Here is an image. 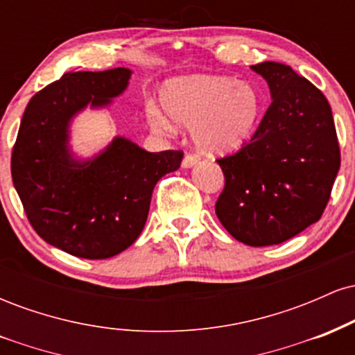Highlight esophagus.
I'll return each mask as SVG.
<instances>
[{
  "instance_id": "obj_1",
  "label": "esophagus",
  "mask_w": 355,
  "mask_h": 355,
  "mask_svg": "<svg viewBox=\"0 0 355 355\" xmlns=\"http://www.w3.org/2000/svg\"><path fill=\"white\" fill-rule=\"evenodd\" d=\"M198 164V157L197 155H185V158L182 160V166L183 168H191Z\"/></svg>"
}]
</instances>
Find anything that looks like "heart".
I'll return each instance as SVG.
<instances>
[{
	"instance_id": "obj_1",
	"label": "heart",
	"mask_w": 355,
	"mask_h": 355,
	"mask_svg": "<svg viewBox=\"0 0 355 355\" xmlns=\"http://www.w3.org/2000/svg\"><path fill=\"white\" fill-rule=\"evenodd\" d=\"M164 105H148L146 120L155 132L173 133L175 123L190 126L198 150L210 155L237 152L254 137L263 98L254 85L229 76H190L166 85Z\"/></svg>"
}]
</instances>
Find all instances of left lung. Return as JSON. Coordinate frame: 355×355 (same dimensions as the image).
Returning a JSON list of instances; mask_svg holds the SVG:
<instances>
[{
  "label": "left lung",
  "instance_id": "1",
  "mask_svg": "<svg viewBox=\"0 0 355 355\" xmlns=\"http://www.w3.org/2000/svg\"><path fill=\"white\" fill-rule=\"evenodd\" d=\"M267 81L272 103L250 144L220 158L225 187L215 203L239 242L267 247L295 237L320 218L340 166L327 98L291 67H250Z\"/></svg>",
  "mask_w": 355,
  "mask_h": 355
}]
</instances>
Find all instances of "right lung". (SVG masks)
<instances>
[{
	"label": "right lung",
	"mask_w": 355,
	"mask_h": 355,
	"mask_svg": "<svg viewBox=\"0 0 355 355\" xmlns=\"http://www.w3.org/2000/svg\"><path fill=\"white\" fill-rule=\"evenodd\" d=\"M132 70L64 73L30 100L11 155V177L26 217L50 245L100 260L138 239L157 182L180 168L183 153H150L115 137L93 157L71 150V123L85 108H108Z\"/></svg>",
	"instance_id": "obj_1"
}]
</instances>
